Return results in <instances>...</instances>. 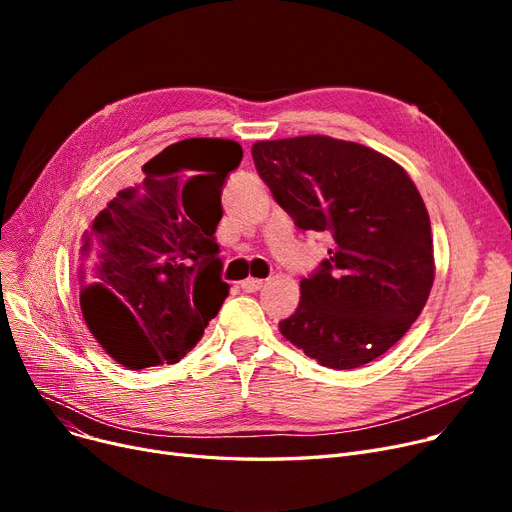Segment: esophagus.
Here are the masks:
<instances>
[{"label":"esophagus","mask_w":512,"mask_h":512,"mask_svg":"<svg viewBox=\"0 0 512 512\" xmlns=\"http://www.w3.org/2000/svg\"><path fill=\"white\" fill-rule=\"evenodd\" d=\"M261 286H263L261 278H247V280L240 282V288L245 292H257V290H261Z\"/></svg>","instance_id":"obj_1"}]
</instances>
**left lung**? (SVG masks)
Instances as JSON below:
<instances>
[{"label": "left lung", "instance_id": "8db88e82", "mask_svg": "<svg viewBox=\"0 0 512 512\" xmlns=\"http://www.w3.org/2000/svg\"><path fill=\"white\" fill-rule=\"evenodd\" d=\"M251 153L294 224L334 238L321 270L301 280L282 336L330 369L378 359L419 317L436 276L415 182L384 153L326 134L257 141Z\"/></svg>", "mask_w": 512, "mask_h": 512}]
</instances>
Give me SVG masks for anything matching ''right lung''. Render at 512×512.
Segmentation results:
<instances>
[{
  "instance_id": "1",
  "label": "right lung",
  "mask_w": 512,
  "mask_h": 512,
  "mask_svg": "<svg viewBox=\"0 0 512 512\" xmlns=\"http://www.w3.org/2000/svg\"><path fill=\"white\" fill-rule=\"evenodd\" d=\"M242 147L184 139L143 166L83 234L78 294L83 319L105 353L128 369L178 363L218 315L222 282L220 193ZM203 175L184 177V173Z\"/></svg>"
}]
</instances>
